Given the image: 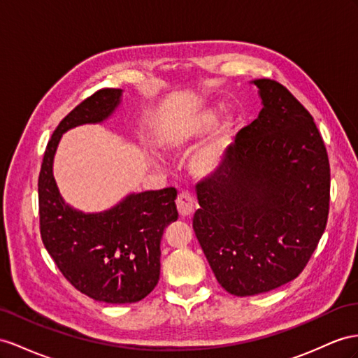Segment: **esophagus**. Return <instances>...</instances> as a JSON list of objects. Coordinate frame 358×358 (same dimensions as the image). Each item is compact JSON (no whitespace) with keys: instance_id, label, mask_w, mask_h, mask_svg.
Masks as SVG:
<instances>
[{"instance_id":"1","label":"esophagus","mask_w":358,"mask_h":358,"mask_svg":"<svg viewBox=\"0 0 358 358\" xmlns=\"http://www.w3.org/2000/svg\"><path fill=\"white\" fill-rule=\"evenodd\" d=\"M195 207H196V203H195V198L192 196V194H189V192H181V194L178 195L177 198V208H178V213L186 217V216H190L192 213L195 212Z\"/></svg>"}]
</instances>
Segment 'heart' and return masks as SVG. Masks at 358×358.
<instances>
[{"mask_svg": "<svg viewBox=\"0 0 358 358\" xmlns=\"http://www.w3.org/2000/svg\"><path fill=\"white\" fill-rule=\"evenodd\" d=\"M217 110L207 107L196 113L172 122L162 134L160 143L166 151L180 152L201 139L210 129L213 131L192 154L189 160L190 172L198 178H206L221 169L231 151L237 133V119L225 115L215 126ZM215 125L214 127L213 125ZM214 128L212 129L211 127Z\"/></svg>", "mask_w": 358, "mask_h": 358, "instance_id": "heart-1", "label": "heart"}]
</instances>
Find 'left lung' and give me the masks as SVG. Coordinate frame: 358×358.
Here are the masks:
<instances>
[{
    "instance_id": "left-lung-1",
    "label": "left lung",
    "mask_w": 358,
    "mask_h": 358,
    "mask_svg": "<svg viewBox=\"0 0 358 358\" xmlns=\"http://www.w3.org/2000/svg\"><path fill=\"white\" fill-rule=\"evenodd\" d=\"M263 108L224 166L196 186L194 230L217 282L252 296L295 280L324 234L329 163L313 117L277 81H251Z\"/></svg>"
}]
</instances>
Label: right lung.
<instances>
[{
    "mask_svg": "<svg viewBox=\"0 0 358 358\" xmlns=\"http://www.w3.org/2000/svg\"><path fill=\"white\" fill-rule=\"evenodd\" d=\"M122 92L101 89L63 119L48 142L38 182L45 248L72 286L108 304L137 302L157 286L162 236L178 219L177 190L128 194L103 212L85 213L65 203L52 164L62 136L107 121L121 104Z\"/></svg>",
    "mask_w": 358,
    "mask_h": 358,
    "instance_id": "add662e5",
    "label": "right lung"
}]
</instances>
